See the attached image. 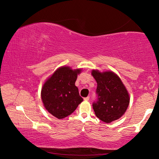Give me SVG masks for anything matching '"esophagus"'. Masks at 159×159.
Returning a JSON list of instances; mask_svg holds the SVG:
<instances>
[{"mask_svg": "<svg viewBox=\"0 0 159 159\" xmlns=\"http://www.w3.org/2000/svg\"><path fill=\"white\" fill-rule=\"evenodd\" d=\"M84 101H89V100H90V97H89V96H88V97L84 98Z\"/></svg>", "mask_w": 159, "mask_h": 159, "instance_id": "1", "label": "esophagus"}]
</instances>
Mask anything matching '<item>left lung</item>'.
Returning <instances> with one entry per match:
<instances>
[{"label":"left lung","instance_id":"left-lung-1","mask_svg":"<svg viewBox=\"0 0 159 159\" xmlns=\"http://www.w3.org/2000/svg\"><path fill=\"white\" fill-rule=\"evenodd\" d=\"M91 75L97 82L98 101L93 104L96 116L106 123L121 118L129 104V93L120 77L111 71L93 69Z\"/></svg>","mask_w":159,"mask_h":159}]
</instances>
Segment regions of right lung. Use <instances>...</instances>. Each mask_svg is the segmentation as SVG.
<instances>
[{
	"label": "right lung",
	"mask_w": 159,
	"mask_h": 159,
	"mask_svg": "<svg viewBox=\"0 0 159 159\" xmlns=\"http://www.w3.org/2000/svg\"><path fill=\"white\" fill-rule=\"evenodd\" d=\"M81 71L82 69L61 66L43 84L41 89L43 106L50 114L58 119L72 114L83 101L75 86L77 75Z\"/></svg>",
	"instance_id": "right-lung-1"
}]
</instances>
